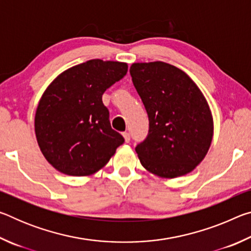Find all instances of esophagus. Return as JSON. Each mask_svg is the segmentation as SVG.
I'll use <instances>...</instances> for the list:
<instances>
[{"label":"esophagus","mask_w":251,"mask_h":251,"mask_svg":"<svg viewBox=\"0 0 251 251\" xmlns=\"http://www.w3.org/2000/svg\"><path fill=\"white\" fill-rule=\"evenodd\" d=\"M123 136H124L125 142H126V143H129V141H130V135H129V133H127V131H124V133H123Z\"/></svg>","instance_id":"esophagus-1"}]
</instances>
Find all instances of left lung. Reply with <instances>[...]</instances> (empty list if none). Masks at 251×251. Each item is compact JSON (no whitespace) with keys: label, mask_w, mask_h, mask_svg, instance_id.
I'll use <instances>...</instances> for the list:
<instances>
[{"label":"left lung","mask_w":251,"mask_h":251,"mask_svg":"<svg viewBox=\"0 0 251 251\" xmlns=\"http://www.w3.org/2000/svg\"><path fill=\"white\" fill-rule=\"evenodd\" d=\"M129 72L150 120L146 139L135 148L143 167L161 178L193 172L214 136L205 96L185 72L167 63H134Z\"/></svg>","instance_id":"8db88e82"}]
</instances>
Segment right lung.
I'll list each match as a JSON object with an SVG mask.
<instances>
[{
    "label": "right lung",
    "instance_id": "1",
    "mask_svg": "<svg viewBox=\"0 0 251 251\" xmlns=\"http://www.w3.org/2000/svg\"><path fill=\"white\" fill-rule=\"evenodd\" d=\"M127 70V63L91 59L64 71L46 88L34 127L42 154L58 172L93 175L124 143L110 126L101 96Z\"/></svg>",
    "mask_w": 251,
    "mask_h": 251
}]
</instances>
